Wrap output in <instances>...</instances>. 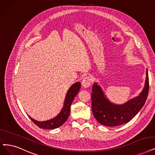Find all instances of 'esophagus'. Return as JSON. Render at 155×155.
<instances>
[{"label":"esophagus","mask_w":155,"mask_h":155,"mask_svg":"<svg viewBox=\"0 0 155 155\" xmlns=\"http://www.w3.org/2000/svg\"><path fill=\"white\" fill-rule=\"evenodd\" d=\"M91 83V79L89 76L85 77L82 81V85L84 88H88Z\"/></svg>","instance_id":"1"}]
</instances>
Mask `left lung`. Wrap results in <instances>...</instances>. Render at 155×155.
<instances>
[{"label": "left lung", "mask_w": 155, "mask_h": 155, "mask_svg": "<svg viewBox=\"0 0 155 155\" xmlns=\"http://www.w3.org/2000/svg\"><path fill=\"white\" fill-rule=\"evenodd\" d=\"M149 91V78L146 69L144 88L140 94L123 104L111 102L105 95L101 86L96 82L93 85L91 110L95 119L101 125L116 127L130 121L144 106Z\"/></svg>", "instance_id": "left-lung-1"}]
</instances>
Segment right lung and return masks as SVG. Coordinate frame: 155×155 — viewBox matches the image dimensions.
Returning a JSON list of instances; mask_svg holds the SVG:
<instances>
[{
  "label": "right lung",
  "mask_w": 155,
  "mask_h": 155,
  "mask_svg": "<svg viewBox=\"0 0 155 155\" xmlns=\"http://www.w3.org/2000/svg\"><path fill=\"white\" fill-rule=\"evenodd\" d=\"M80 88H81V83L80 82H76L71 86L65 95L64 107L61 109L60 113L53 118L44 121H39L33 119L32 117L28 115V117L37 126L41 128L54 129L60 127L64 124L69 117L72 102L74 101V97L79 93Z\"/></svg>",
  "instance_id": "1"
}]
</instances>
